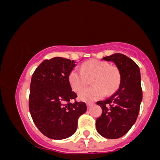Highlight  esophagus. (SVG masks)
<instances>
[{"label": "esophagus", "mask_w": 160, "mask_h": 160, "mask_svg": "<svg viewBox=\"0 0 160 160\" xmlns=\"http://www.w3.org/2000/svg\"><path fill=\"white\" fill-rule=\"evenodd\" d=\"M92 105V104H91V103H86V106H87L88 108H90Z\"/></svg>", "instance_id": "34e87169"}]
</instances>
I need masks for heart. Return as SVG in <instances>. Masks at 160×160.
Instances as JSON below:
<instances>
[{
    "label": "heart",
    "instance_id": "obj_1",
    "mask_svg": "<svg viewBox=\"0 0 160 160\" xmlns=\"http://www.w3.org/2000/svg\"><path fill=\"white\" fill-rule=\"evenodd\" d=\"M92 78V87L82 89ZM68 80L73 90L79 92V98L82 101H95L103 98L107 93L112 94L119 86L120 74L119 70L107 62L102 60H89L82 65L81 70L74 68L71 70Z\"/></svg>",
    "mask_w": 160,
    "mask_h": 160
}]
</instances>
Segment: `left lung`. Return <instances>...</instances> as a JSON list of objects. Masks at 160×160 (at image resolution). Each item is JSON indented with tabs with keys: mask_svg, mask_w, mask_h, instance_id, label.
<instances>
[{
	"mask_svg": "<svg viewBox=\"0 0 160 160\" xmlns=\"http://www.w3.org/2000/svg\"><path fill=\"white\" fill-rule=\"evenodd\" d=\"M103 60L114 62L120 82L114 94L97 102L102 113L96 120V129L104 138L116 139L126 135L137 120L142 101L140 69L132 59L121 53L104 57Z\"/></svg>",
	"mask_w": 160,
	"mask_h": 160,
	"instance_id": "left-lung-1",
	"label": "left lung"
}]
</instances>
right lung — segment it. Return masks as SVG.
I'll list each match as a JSON object with an SVG mask.
<instances>
[{
	"mask_svg": "<svg viewBox=\"0 0 160 160\" xmlns=\"http://www.w3.org/2000/svg\"><path fill=\"white\" fill-rule=\"evenodd\" d=\"M75 63L54 57L44 60L32 75L29 111L38 129L49 138L62 140L74 135L79 117L87 110L84 102H71L77 97L68 80Z\"/></svg>",
	"mask_w": 160,
	"mask_h": 160,
	"instance_id": "1",
	"label": "right lung"
}]
</instances>
